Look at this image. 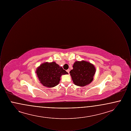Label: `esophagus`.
I'll return each instance as SVG.
<instances>
[{
    "mask_svg": "<svg viewBox=\"0 0 131 131\" xmlns=\"http://www.w3.org/2000/svg\"><path fill=\"white\" fill-rule=\"evenodd\" d=\"M68 73H69V72H70V70L69 69H68V70H67V71H66Z\"/></svg>",
    "mask_w": 131,
    "mask_h": 131,
    "instance_id": "esophagus-1",
    "label": "esophagus"
}]
</instances>
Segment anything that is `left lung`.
Segmentation results:
<instances>
[{
    "instance_id": "8db88e82",
    "label": "left lung",
    "mask_w": 131,
    "mask_h": 131,
    "mask_svg": "<svg viewBox=\"0 0 131 131\" xmlns=\"http://www.w3.org/2000/svg\"><path fill=\"white\" fill-rule=\"evenodd\" d=\"M70 73L75 85L84 86L93 81L96 71L93 64L85 61H76Z\"/></svg>"
}]
</instances>
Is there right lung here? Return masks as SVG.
<instances>
[{"mask_svg": "<svg viewBox=\"0 0 131 131\" xmlns=\"http://www.w3.org/2000/svg\"><path fill=\"white\" fill-rule=\"evenodd\" d=\"M36 73L40 82L48 87L56 86L61 75L68 74L55 62L43 63L37 69Z\"/></svg>", "mask_w": 131, "mask_h": 131, "instance_id": "1", "label": "right lung"}]
</instances>
